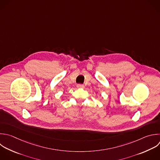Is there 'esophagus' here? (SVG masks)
Here are the masks:
<instances>
[{"label":"esophagus","instance_id":"34e87169","mask_svg":"<svg viewBox=\"0 0 160 160\" xmlns=\"http://www.w3.org/2000/svg\"><path fill=\"white\" fill-rule=\"evenodd\" d=\"M77 88H84V84H78L77 85Z\"/></svg>","mask_w":160,"mask_h":160}]
</instances>
